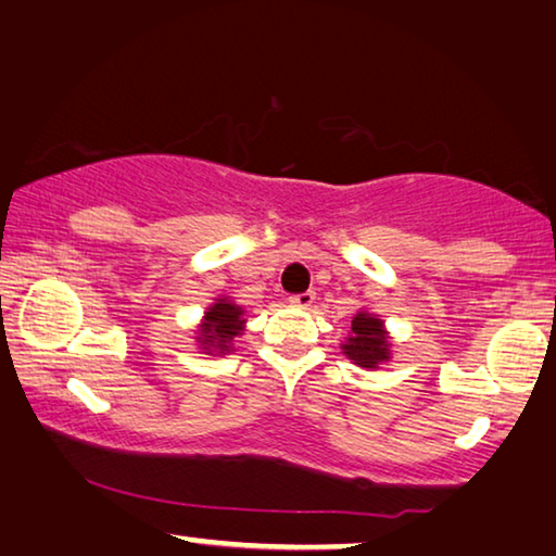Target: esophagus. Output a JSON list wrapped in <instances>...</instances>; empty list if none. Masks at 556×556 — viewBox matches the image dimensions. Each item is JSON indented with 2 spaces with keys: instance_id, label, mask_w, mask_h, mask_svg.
<instances>
[{
  "instance_id": "34e87169",
  "label": "esophagus",
  "mask_w": 556,
  "mask_h": 556,
  "mask_svg": "<svg viewBox=\"0 0 556 556\" xmlns=\"http://www.w3.org/2000/svg\"><path fill=\"white\" fill-rule=\"evenodd\" d=\"M290 303H293L295 307H309L315 303V293H313V290H305V293L290 295Z\"/></svg>"
}]
</instances>
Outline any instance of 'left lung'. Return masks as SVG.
<instances>
[{"instance_id":"left-lung-1","label":"left lung","mask_w":556,"mask_h":556,"mask_svg":"<svg viewBox=\"0 0 556 556\" xmlns=\"http://www.w3.org/2000/svg\"><path fill=\"white\" fill-rule=\"evenodd\" d=\"M342 349L354 364L364 368H376L391 358L383 337V323L366 313H358L352 319V337H349L346 344H342Z\"/></svg>"}]
</instances>
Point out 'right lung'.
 Segmentation results:
<instances>
[{
  "label": "right lung",
  "instance_id": "1",
  "mask_svg": "<svg viewBox=\"0 0 556 556\" xmlns=\"http://www.w3.org/2000/svg\"><path fill=\"white\" fill-rule=\"evenodd\" d=\"M241 307L233 303H227V300H219L217 305L210 307V313L204 315V327L200 329V339L202 346L212 352V349H219L222 352H229V342L233 337L241 332Z\"/></svg>",
  "mask_w": 556,
  "mask_h": 556
}]
</instances>
